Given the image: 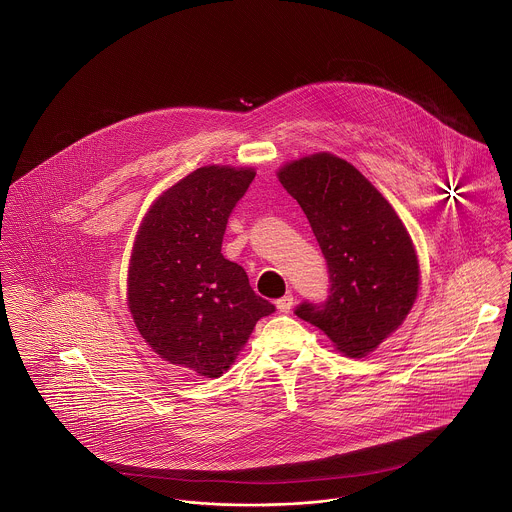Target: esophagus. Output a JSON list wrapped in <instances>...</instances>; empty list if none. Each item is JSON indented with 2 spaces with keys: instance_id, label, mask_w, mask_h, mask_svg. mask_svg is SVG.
<instances>
[{
  "instance_id": "1",
  "label": "esophagus",
  "mask_w": 512,
  "mask_h": 512,
  "mask_svg": "<svg viewBox=\"0 0 512 512\" xmlns=\"http://www.w3.org/2000/svg\"><path fill=\"white\" fill-rule=\"evenodd\" d=\"M293 305V295L292 293H286L284 297H280L278 301H276V307L282 311V313H288L290 309H292Z\"/></svg>"
}]
</instances>
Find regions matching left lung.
I'll return each instance as SVG.
<instances>
[{"instance_id":"left-lung-1","label":"left lung","mask_w":512,"mask_h":512,"mask_svg":"<svg viewBox=\"0 0 512 512\" xmlns=\"http://www.w3.org/2000/svg\"><path fill=\"white\" fill-rule=\"evenodd\" d=\"M278 179L303 209L329 268L325 303L295 315L319 327L349 357H365L410 313L420 266L412 238L365 175L333 153L284 165Z\"/></svg>"}]
</instances>
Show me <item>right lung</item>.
Returning a JSON list of instances; mask_svg holds the SVG:
<instances>
[{
	"label": "right lung",
	"mask_w": 512,
	"mask_h": 512,
	"mask_svg": "<svg viewBox=\"0 0 512 512\" xmlns=\"http://www.w3.org/2000/svg\"><path fill=\"white\" fill-rule=\"evenodd\" d=\"M254 175L252 167H199L157 197L136 234L128 270L134 323L163 361L197 376H222L256 321L276 311L220 252Z\"/></svg>",
	"instance_id": "right-lung-1"
}]
</instances>
